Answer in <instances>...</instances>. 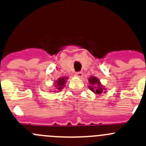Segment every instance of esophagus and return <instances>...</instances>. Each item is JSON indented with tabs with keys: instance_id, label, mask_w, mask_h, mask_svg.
I'll return each mask as SVG.
<instances>
[{
	"instance_id": "obj_1",
	"label": "esophagus",
	"mask_w": 146,
	"mask_h": 146,
	"mask_svg": "<svg viewBox=\"0 0 146 146\" xmlns=\"http://www.w3.org/2000/svg\"><path fill=\"white\" fill-rule=\"evenodd\" d=\"M76 76H78V77L81 78V77H83V72H81V71L76 72Z\"/></svg>"
}]
</instances>
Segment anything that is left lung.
<instances>
[{
  "instance_id": "1",
  "label": "left lung",
  "mask_w": 146,
  "mask_h": 146,
  "mask_svg": "<svg viewBox=\"0 0 146 146\" xmlns=\"http://www.w3.org/2000/svg\"><path fill=\"white\" fill-rule=\"evenodd\" d=\"M89 82H90V84H91L92 86H94L93 87H95V88H93V86L89 87V88H90L92 91L97 93V94H100V93H102V92H103V88H102V87L100 86V82H99L98 79L94 77H91L89 79ZM95 85H97V86H95Z\"/></svg>"
}]
</instances>
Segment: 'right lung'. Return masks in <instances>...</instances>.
I'll list each match as a JSON object with an SVG mask.
<instances>
[{
  "mask_svg": "<svg viewBox=\"0 0 146 146\" xmlns=\"http://www.w3.org/2000/svg\"><path fill=\"white\" fill-rule=\"evenodd\" d=\"M65 83H66V78H59L58 80V81H56V84L55 86V87L56 88V89H58V90H61L62 88L64 87Z\"/></svg>",
  "mask_w": 146,
  "mask_h": 146,
  "instance_id": "right-lung-1",
  "label": "right lung"
}]
</instances>
